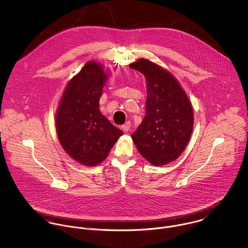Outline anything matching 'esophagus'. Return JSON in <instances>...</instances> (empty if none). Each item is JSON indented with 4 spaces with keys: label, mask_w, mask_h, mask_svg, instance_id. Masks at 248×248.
Here are the masks:
<instances>
[{
    "label": "esophagus",
    "mask_w": 248,
    "mask_h": 248,
    "mask_svg": "<svg viewBox=\"0 0 248 248\" xmlns=\"http://www.w3.org/2000/svg\"><path fill=\"white\" fill-rule=\"evenodd\" d=\"M122 130H123V132H125V133H127L129 130H130V128H131V123L128 121V122H126L124 125H122Z\"/></svg>",
    "instance_id": "esophagus-1"
}]
</instances>
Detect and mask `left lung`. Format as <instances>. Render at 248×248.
<instances>
[{
    "label": "left lung",
    "instance_id": "1",
    "mask_svg": "<svg viewBox=\"0 0 248 248\" xmlns=\"http://www.w3.org/2000/svg\"><path fill=\"white\" fill-rule=\"evenodd\" d=\"M129 66L145 76L147 89L146 115L131 138L151 164H168L177 159L190 140L193 107L170 71L144 58Z\"/></svg>",
    "mask_w": 248,
    "mask_h": 248
}]
</instances>
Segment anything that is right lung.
I'll return each mask as SVG.
<instances>
[{
    "instance_id": "obj_1",
    "label": "right lung",
    "mask_w": 248,
    "mask_h": 248,
    "mask_svg": "<svg viewBox=\"0 0 248 248\" xmlns=\"http://www.w3.org/2000/svg\"><path fill=\"white\" fill-rule=\"evenodd\" d=\"M108 71L88 61L67 84L57 107L55 128L59 142L75 161L85 166L103 162L123 132L99 110Z\"/></svg>"
}]
</instances>
